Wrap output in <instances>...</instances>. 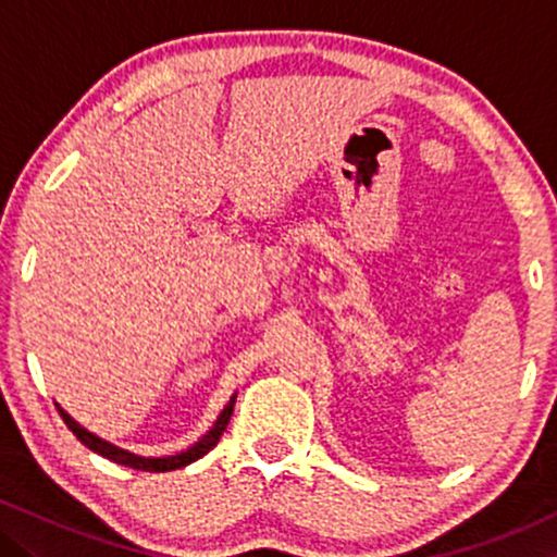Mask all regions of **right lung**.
<instances>
[{"instance_id":"right-lung-1","label":"right lung","mask_w":557,"mask_h":557,"mask_svg":"<svg viewBox=\"0 0 557 557\" xmlns=\"http://www.w3.org/2000/svg\"><path fill=\"white\" fill-rule=\"evenodd\" d=\"M235 395H238V393H235ZM235 395H233V398L227 400V406L222 408L220 417H216V421H214L212 426H209V432H207V434H201V437H198V443H194L190 447H185V450H181V453H175V456H162V458L136 456V453L125 450V447H117V445L107 443V440H101L99 434L88 432L86 426H81L78 421H75L73 417H70V413L65 411V408L60 406V403H54V406H57V411H60L62 421H65V424H67V430L73 432L75 437H78L81 443L88 447V450L99 453V456L110 458V461H114V463L131 466V469H138V471H175V469H183V466H188V463L198 461V458H203V456H207L209 450H212V447H214L216 443H220V434L225 432L227 421H230V417H233Z\"/></svg>"}]
</instances>
